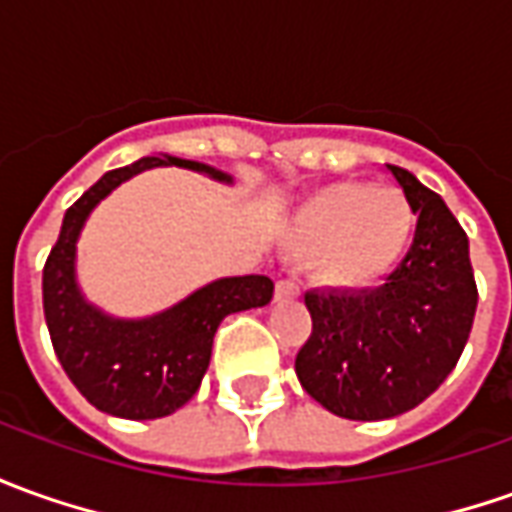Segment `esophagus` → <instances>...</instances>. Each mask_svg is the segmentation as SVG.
<instances>
[{"mask_svg": "<svg viewBox=\"0 0 512 512\" xmlns=\"http://www.w3.org/2000/svg\"><path fill=\"white\" fill-rule=\"evenodd\" d=\"M274 297H277V300H297V297H300V285L294 283V280H277V285H274Z\"/></svg>", "mask_w": 512, "mask_h": 512, "instance_id": "obj_1", "label": "esophagus"}]
</instances>
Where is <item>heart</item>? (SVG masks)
<instances>
[{"label":"heart","mask_w":512,"mask_h":512,"mask_svg":"<svg viewBox=\"0 0 512 512\" xmlns=\"http://www.w3.org/2000/svg\"><path fill=\"white\" fill-rule=\"evenodd\" d=\"M415 227V210L401 190L339 182L316 190L294 210L285 243L297 255H308V269L319 283L361 291L398 269Z\"/></svg>","instance_id":"heart-1"}]
</instances>
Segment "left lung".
Masks as SVG:
<instances>
[{"mask_svg": "<svg viewBox=\"0 0 512 512\" xmlns=\"http://www.w3.org/2000/svg\"><path fill=\"white\" fill-rule=\"evenodd\" d=\"M387 168L417 215L415 241L378 288L308 291L314 330L294 361L302 389L347 420L426 401L457 367L479 300L460 221L409 170Z\"/></svg>", "mask_w": 512, "mask_h": 512, "instance_id": "1", "label": "left lung"}]
</instances>
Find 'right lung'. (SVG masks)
<instances>
[{
	"label": "right lung",
	"mask_w": 512,
	"mask_h": 512,
	"mask_svg": "<svg viewBox=\"0 0 512 512\" xmlns=\"http://www.w3.org/2000/svg\"><path fill=\"white\" fill-rule=\"evenodd\" d=\"M162 165L198 170L215 182L232 184L224 170L168 154L109 170L66 210L61 235L44 263V319L55 356L86 401L125 420H154L182 409L201 387L224 316L263 308L274 294L269 277L246 274L204 285L148 319H117L86 302L75 280V252L89 212L131 176Z\"/></svg>",
	"instance_id": "obj_1"
}]
</instances>
